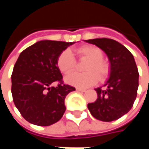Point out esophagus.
<instances>
[{"instance_id": "1", "label": "esophagus", "mask_w": 149, "mask_h": 149, "mask_svg": "<svg viewBox=\"0 0 149 149\" xmlns=\"http://www.w3.org/2000/svg\"><path fill=\"white\" fill-rule=\"evenodd\" d=\"M76 90L78 91V92H81V93H84L85 92V89H83V88H77Z\"/></svg>"}]
</instances>
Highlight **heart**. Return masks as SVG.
<instances>
[{"label":"heart","instance_id":"heart-1","mask_svg":"<svg viewBox=\"0 0 149 149\" xmlns=\"http://www.w3.org/2000/svg\"><path fill=\"white\" fill-rule=\"evenodd\" d=\"M77 52L81 58L88 61L84 71L86 72H72L65 77L67 84L75 87L85 88L93 86L98 80L103 81L109 76V65L103 59V51L95 45H84L77 49ZM60 71L68 74L74 70L76 60L69 50H65L59 55L56 61Z\"/></svg>","mask_w":149,"mask_h":149}]
</instances>
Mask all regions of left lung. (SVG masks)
Here are the masks:
<instances>
[{
  "mask_svg": "<svg viewBox=\"0 0 149 149\" xmlns=\"http://www.w3.org/2000/svg\"><path fill=\"white\" fill-rule=\"evenodd\" d=\"M105 52L110 64L109 77L103 86L95 88L97 99L88 104L92 116L101 121H112L128 113L134 104L139 86V72L134 57L116 40L97 38L85 40Z\"/></svg>",
  "mask_w": 149,
  "mask_h": 149,
  "instance_id": "8db88e82",
  "label": "left lung"
}]
</instances>
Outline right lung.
I'll return each instance as SVG.
<instances>
[{
  "instance_id": "add662e5",
  "label": "right lung",
  "mask_w": 149,
  "mask_h": 149,
  "mask_svg": "<svg viewBox=\"0 0 149 149\" xmlns=\"http://www.w3.org/2000/svg\"><path fill=\"white\" fill-rule=\"evenodd\" d=\"M74 43L43 40L19 55L12 73L11 92L15 106L31 124L49 126L64 115L65 97L75 88L62 84L56 61ZM57 81L60 84L56 87L52 86Z\"/></svg>"
}]
</instances>
